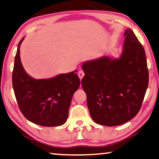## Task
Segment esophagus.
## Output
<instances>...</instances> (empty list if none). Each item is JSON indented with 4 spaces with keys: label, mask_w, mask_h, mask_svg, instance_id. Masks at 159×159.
Returning <instances> with one entry per match:
<instances>
[{
    "label": "esophagus",
    "mask_w": 159,
    "mask_h": 159,
    "mask_svg": "<svg viewBox=\"0 0 159 159\" xmlns=\"http://www.w3.org/2000/svg\"><path fill=\"white\" fill-rule=\"evenodd\" d=\"M84 76V71L82 70H80L78 72V77H80V80H82L83 78V77Z\"/></svg>",
    "instance_id": "34e87169"
}]
</instances>
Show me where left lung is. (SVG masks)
Listing matches in <instances>:
<instances>
[{"mask_svg":"<svg viewBox=\"0 0 159 159\" xmlns=\"http://www.w3.org/2000/svg\"><path fill=\"white\" fill-rule=\"evenodd\" d=\"M118 59L102 57L82 65V86L92 119L98 124L117 126L129 121L140 109L148 86L145 50L134 32L127 29Z\"/></svg>","mask_w":159,"mask_h":159,"instance_id":"8db88e82","label":"left lung"}]
</instances>
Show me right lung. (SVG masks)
I'll return each instance as SVG.
<instances>
[{"mask_svg":"<svg viewBox=\"0 0 159 159\" xmlns=\"http://www.w3.org/2000/svg\"><path fill=\"white\" fill-rule=\"evenodd\" d=\"M18 45L12 72V85L18 105L23 116L33 123L45 127L64 124L71 100L80 85L77 70L50 79L35 80L24 70Z\"/></svg>","mask_w":159,"mask_h":159,"instance_id":"right-lung-1","label":"right lung"}]
</instances>
